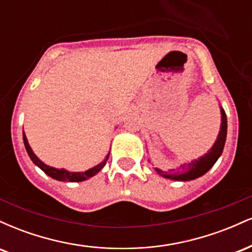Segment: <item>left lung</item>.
<instances>
[{"label": "left lung", "mask_w": 252, "mask_h": 252, "mask_svg": "<svg viewBox=\"0 0 252 252\" xmlns=\"http://www.w3.org/2000/svg\"><path fill=\"white\" fill-rule=\"evenodd\" d=\"M220 114H221V124H220V130H219L218 137H217L215 144L212 146L209 152L205 155H202L201 158H196V160L190 161L189 163L181 164V168L178 170L170 169V173H166L160 170L158 168H155L156 172L158 173L161 176L166 179H170V180H176V181H189L194 180L196 178H200L201 175H204L205 173H207L212 168L213 164L217 162L219 158H220L222 149H224L225 141H226V132H227V120H226V114H225L224 109L220 108Z\"/></svg>", "instance_id": "obj_1"}]
</instances>
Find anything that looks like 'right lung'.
Listing matches in <instances>:
<instances>
[{"label":"right lung","instance_id":"1","mask_svg":"<svg viewBox=\"0 0 252 252\" xmlns=\"http://www.w3.org/2000/svg\"><path fill=\"white\" fill-rule=\"evenodd\" d=\"M24 143H25V147H26V150H27L28 155H30L31 160L33 161L34 164H36L37 167H39L40 169L43 170V172L46 173L48 176H51V178L56 179L58 181H67V182H80V181H84V180H88V179L91 178V176L96 175L98 172H100V169L103 168L104 166H105L106 161H108L109 158V155L105 156V158H104L103 162L98 163L97 166L92 167V168H90L88 170H85V172H68V170L66 169H58V168H54V167H51V166H47L46 163H43L41 160H40L37 156L34 154L33 150H32L30 143H28L27 141V137H26L25 135V131H24Z\"/></svg>","mask_w":252,"mask_h":252}]
</instances>
